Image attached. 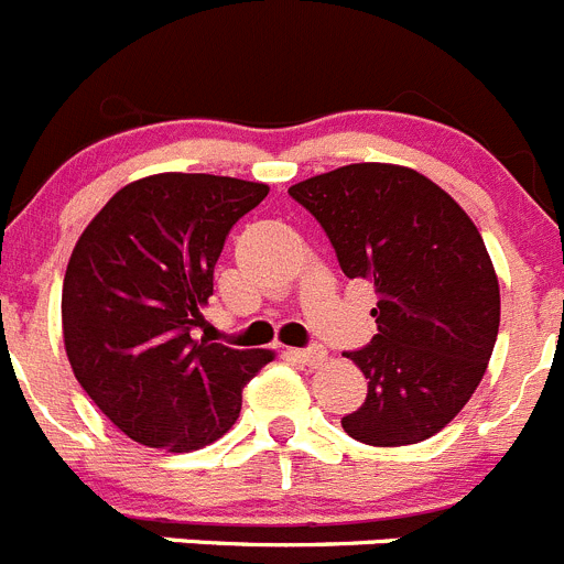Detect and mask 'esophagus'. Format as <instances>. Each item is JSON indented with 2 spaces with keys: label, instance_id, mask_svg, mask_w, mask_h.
Wrapping results in <instances>:
<instances>
[{
  "label": "esophagus",
  "instance_id": "1",
  "mask_svg": "<svg viewBox=\"0 0 564 564\" xmlns=\"http://www.w3.org/2000/svg\"><path fill=\"white\" fill-rule=\"evenodd\" d=\"M292 356L297 361H303L306 367H323L328 361V350L323 345H312V347H300V350H292Z\"/></svg>",
  "mask_w": 564,
  "mask_h": 564
}]
</instances>
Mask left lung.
<instances>
[{
  "instance_id": "1",
  "label": "left lung",
  "mask_w": 564,
  "mask_h": 564,
  "mask_svg": "<svg viewBox=\"0 0 564 564\" xmlns=\"http://www.w3.org/2000/svg\"><path fill=\"white\" fill-rule=\"evenodd\" d=\"M347 278L370 281L378 334L345 354L367 398L341 429L378 448L440 434L487 372L501 289L481 234L445 188L398 163H350L289 188Z\"/></svg>"
}]
</instances>
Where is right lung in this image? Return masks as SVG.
Segmentation results:
<instances>
[{"label":"right lung","instance_id":"1","mask_svg":"<svg viewBox=\"0 0 564 564\" xmlns=\"http://www.w3.org/2000/svg\"><path fill=\"white\" fill-rule=\"evenodd\" d=\"M267 183L161 172L128 183L68 258L61 317L72 372L119 431L166 454L234 429L241 389L272 350L192 339L228 230Z\"/></svg>","mask_w":564,"mask_h":564}]
</instances>
